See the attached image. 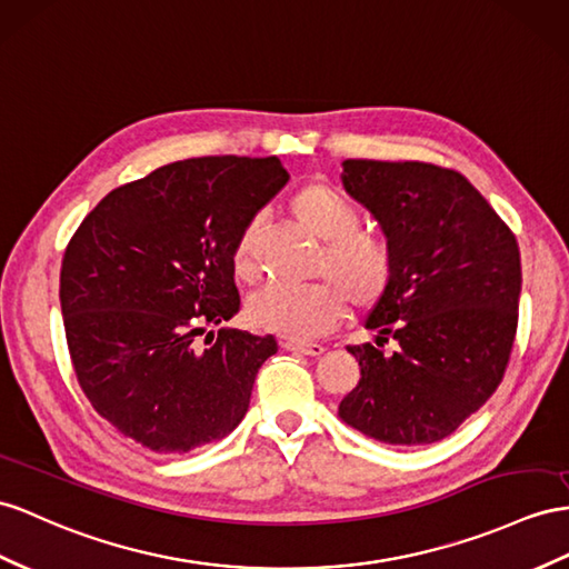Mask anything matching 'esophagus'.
Returning <instances> with one entry per match:
<instances>
[{
  "label": "esophagus",
  "instance_id": "obj_1",
  "mask_svg": "<svg viewBox=\"0 0 569 569\" xmlns=\"http://www.w3.org/2000/svg\"><path fill=\"white\" fill-rule=\"evenodd\" d=\"M283 348H286V351H290V353L312 356V358L322 356V353L327 351V348H325L322 343H298V341H286V343H283Z\"/></svg>",
  "mask_w": 569,
  "mask_h": 569
}]
</instances>
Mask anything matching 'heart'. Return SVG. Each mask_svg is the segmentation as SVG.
Returning a JSON list of instances; mask_svg holds the SVG:
<instances>
[{"instance_id": "b5f03b06", "label": "heart", "mask_w": 569, "mask_h": 569, "mask_svg": "<svg viewBox=\"0 0 569 569\" xmlns=\"http://www.w3.org/2000/svg\"><path fill=\"white\" fill-rule=\"evenodd\" d=\"M296 221L325 242L319 273L329 281L310 286L269 283L247 302V317L261 329L283 339H312L337 327L348 302L358 310L380 302L395 281V250L391 244L360 230V211L337 189L312 182L290 199ZM259 221L252 218L232 244V271L242 279L254 273V238Z\"/></svg>"}]
</instances>
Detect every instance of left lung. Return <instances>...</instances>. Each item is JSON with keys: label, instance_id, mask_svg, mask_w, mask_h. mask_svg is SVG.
Segmentation results:
<instances>
[{"label": "left lung", "instance_id": "left-lung-1", "mask_svg": "<svg viewBox=\"0 0 569 569\" xmlns=\"http://www.w3.org/2000/svg\"><path fill=\"white\" fill-rule=\"evenodd\" d=\"M341 180L380 223L397 267L366 319L377 346H348L360 382L339 416L385 445L437 442L505 377L519 319L517 238L457 170L348 158ZM389 338L400 343L391 357L379 348Z\"/></svg>", "mask_w": 569, "mask_h": 569}]
</instances>
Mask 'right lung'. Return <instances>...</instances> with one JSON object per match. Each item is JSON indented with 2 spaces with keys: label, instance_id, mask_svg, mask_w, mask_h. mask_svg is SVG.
I'll list each match as a JSON object with an SVG mask.
<instances>
[{
  "label": "right lung",
  "instance_id": "1",
  "mask_svg": "<svg viewBox=\"0 0 569 569\" xmlns=\"http://www.w3.org/2000/svg\"><path fill=\"white\" fill-rule=\"evenodd\" d=\"M286 182L276 156L178 160L112 189L69 240L60 302L71 366L93 409L141 447L187 455L244 418L279 343L207 329L240 312L232 244Z\"/></svg>",
  "mask_w": 569,
  "mask_h": 569
}]
</instances>
